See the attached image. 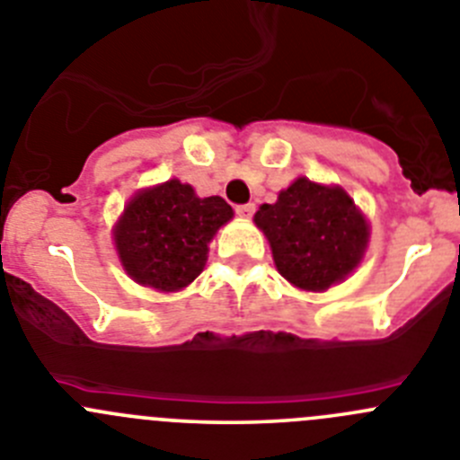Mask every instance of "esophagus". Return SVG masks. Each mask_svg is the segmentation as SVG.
<instances>
[{"instance_id": "esophagus-1", "label": "esophagus", "mask_w": 460, "mask_h": 460, "mask_svg": "<svg viewBox=\"0 0 460 460\" xmlns=\"http://www.w3.org/2000/svg\"><path fill=\"white\" fill-rule=\"evenodd\" d=\"M254 210H256L254 204H243L235 208V213H238V217H243V220H250V217L254 216Z\"/></svg>"}]
</instances>
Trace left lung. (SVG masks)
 Masks as SVG:
<instances>
[{
	"label": "left lung",
	"mask_w": 460,
	"mask_h": 460,
	"mask_svg": "<svg viewBox=\"0 0 460 460\" xmlns=\"http://www.w3.org/2000/svg\"><path fill=\"white\" fill-rule=\"evenodd\" d=\"M290 286L324 293L358 270L370 244V220L338 183L297 177L254 216Z\"/></svg>",
	"instance_id": "left-lung-1"
}]
</instances>
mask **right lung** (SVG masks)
<instances>
[{"label":"right lung","instance_id":"obj_1","mask_svg":"<svg viewBox=\"0 0 460 460\" xmlns=\"http://www.w3.org/2000/svg\"><path fill=\"white\" fill-rule=\"evenodd\" d=\"M231 220L234 208L222 197H199L190 183L167 179L133 192L111 235L131 281L179 293L204 272L208 244Z\"/></svg>","mask_w":460,"mask_h":460}]
</instances>
